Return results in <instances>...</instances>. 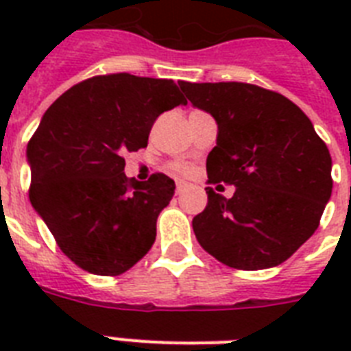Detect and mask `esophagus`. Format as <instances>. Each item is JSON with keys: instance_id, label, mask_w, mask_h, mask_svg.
Wrapping results in <instances>:
<instances>
[{"instance_id": "esophagus-1", "label": "esophagus", "mask_w": 351, "mask_h": 351, "mask_svg": "<svg viewBox=\"0 0 351 351\" xmlns=\"http://www.w3.org/2000/svg\"><path fill=\"white\" fill-rule=\"evenodd\" d=\"M186 187H187L186 182H182V180L176 182V193H182V191H184V189H186Z\"/></svg>"}]
</instances>
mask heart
I'll return each mask as SVG.
<instances>
[{"label": "heart", "instance_id": "obj_1", "mask_svg": "<svg viewBox=\"0 0 351 351\" xmlns=\"http://www.w3.org/2000/svg\"><path fill=\"white\" fill-rule=\"evenodd\" d=\"M169 171L175 173V175H189L191 173V167L186 164V162H171Z\"/></svg>", "mask_w": 351, "mask_h": 351}]
</instances>
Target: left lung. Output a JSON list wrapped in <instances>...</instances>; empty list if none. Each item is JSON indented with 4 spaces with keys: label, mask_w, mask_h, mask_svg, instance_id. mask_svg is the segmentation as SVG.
Wrapping results in <instances>:
<instances>
[{
    "label": "left lung",
    "mask_w": 351,
    "mask_h": 351,
    "mask_svg": "<svg viewBox=\"0 0 351 351\" xmlns=\"http://www.w3.org/2000/svg\"><path fill=\"white\" fill-rule=\"evenodd\" d=\"M219 123L208 154V206L193 219L204 250L234 269L282 264L315 233L332 197V156L313 123L275 90L240 82H180ZM235 186L234 197L219 191Z\"/></svg>",
    "instance_id": "8db88e82"
}]
</instances>
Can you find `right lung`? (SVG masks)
Here are the masks:
<instances>
[{
  "mask_svg": "<svg viewBox=\"0 0 351 351\" xmlns=\"http://www.w3.org/2000/svg\"><path fill=\"white\" fill-rule=\"evenodd\" d=\"M187 100L173 80L104 74L63 93L27 145L30 204L82 269L125 273L156 239L175 182L127 178L123 154L147 147L154 120Z\"/></svg>",
  "mask_w": 351,
  "mask_h": 351,
  "instance_id": "obj_1",
  "label": "right lung"
}]
</instances>
